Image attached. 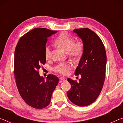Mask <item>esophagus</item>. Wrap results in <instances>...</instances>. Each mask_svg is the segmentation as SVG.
Masks as SVG:
<instances>
[{
	"label": "esophagus",
	"instance_id": "esophagus-1",
	"mask_svg": "<svg viewBox=\"0 0 123 123\" xmlns=\"http://www.w3.org/2000/svg\"><path fill=\"white\" fill-rule=\"evenodd\" d=\"M60 79H61V80H62V81H67V78H65V77H61V78H60Z\"/></svg>",
	"mask_w": 123,
	"mask_h": 123
}]
</instances>
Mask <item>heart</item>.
<instances>
[{
    "label": "heart",
    "instance_id": "heart-1",
    "mask_svg": "<svg viewBox=\"0 0 123 123\" xmlns=\"http://www.w3.org/2000/svg\"><path fill=\"white\" fill-rule=\"evenodd\" d=\"M54 45L58 48L67 53L68 56L72 59L77 60L80 58L84 52V45L83 42L78 40L75 42L73 37L66 33H61L54 42ZM44 55L47 60L51 57V50L49 47H46L44 50ZM72 69V66L69 63H62L54 68V72L63 75H67Z\"/></svg>",
    "mask_w": 123,
    "mask_h": 123
}]
</instances>
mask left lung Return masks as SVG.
<instances>
[{
    "mask_svg": "<svg viewBox=\"0 0 123 123\" xmlns=\"http://www.w3.org/2000/svg\"><path fill=\"white\" fill-rule=\"evenodd\" d=\"M73 32L81 38L84 49L75 75H81L79 82L68 78L72 87L67 92L70 101L79 106L90 105L100 93L105 81L106 54L103 42L88 28L76 29Z\"/></svg>",
    "mask_w": 123,
    "mask_h": 123,
    "instance_id": "8db88e82",
    "label": "left lung"
}]
</instances>
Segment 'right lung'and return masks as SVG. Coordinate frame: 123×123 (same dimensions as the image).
Wrapping results in <instances>:
<instances>
[{"instance_id":"1","label":"right lung","mask_w":123,"mask_h":123,"mask_svg":"<svg viewBox=\"0 0 123 123\" xmlns=\"http://www.w3.org/2000/svg\"><path fill=\"white\" fill-rule=\"evenodd\" d=\"M57 31L37 28L20 37L14 51V75L18 90L31 107L42 109L50 103L58 77L49 74L45 80L38 70L46 62L44 50L48 38Z\"/></svg>"}]
</instances>
